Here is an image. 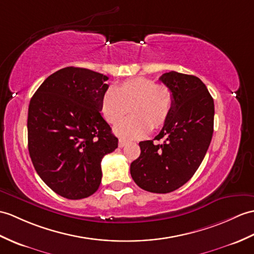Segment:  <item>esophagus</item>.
Listing matches in <instances>:
<instances>
[{
    "label": "esophagus",
    "mask_w": 254,
    "mask_h": 254,
    "mask_svg": "<svg viewBox=\"0 0 254 254\" xmlns=\"http://www.w3.org/2000/svg\"><path fill=\"white\" fill-rule=\"evenodd\" d=\"M126 144H127V140L123 139V138H120V139H119V144H118V145H119L120 148H122V147L125 146Z\"/></svg>",
    "instance_id": "esophagus-1"
}]
</instances>
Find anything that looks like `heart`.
Segmentation results:
<instances>
[{
  "label": "heart",
  "instance_id": "obj_1",
  "mask_svg": "<svg viewBox=\"0 0 254 254\" xmlns=\"http://www.w3.org/2000/svg\"><path fill=\"white\" fill-rule=\"evenodd\" d=\"M173 105V94L166 85L144 76L128 79L110 87L100 100V113L105 120L115 123L126 115L127 107L131 117L119 121L116 134L125 138H137L167 121Z\"/></svg>",
  "mask_w": 254,
  "mask_h": 254
}]
</instances>
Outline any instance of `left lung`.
Instances as JSON below:
<instances>
[{"label": "left lung", "instance_id": "1", "mask_svg": "<svg viewBox=\"0 0 254 254\" xmlns=\"http://www.w3.org/2000/svg\"><path fill=\"white\" fill-rule=\"evenodd\" d=\"M160 81L173 94L164 126L152 140L140 141V155L131 163V176L144 190L167 193L191 179L210 146L214 125V102L199 78L176 71ZM163 139L161 144L155 140Z\"/></svg>", "mask_w": 254, "mask_h": 254}]
</instances>
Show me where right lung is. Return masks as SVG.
Listing matches in <instances>:
<instances>
[{
	"label": "right lung",
	"instance_id": "add662e5",
	"mask_svg": "<svg viewBox=\"0 0 254 254\" xmlns=\"http://www.w3.org/2000/svg\"><path fill=\"white\" fill-rule=\"evenodd\" d=\"M107 80L90 69L63 68L45 79L29 104V155L40 178L64 198L95 192L102 159L118 147L100 114Z\"/></svg>",
	"mask_w": 254,
	"mask_h": 254
}]
</instances>
